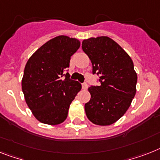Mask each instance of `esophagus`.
I'll return each mask as SVG.
<instances>
[{
	"label": "esophagus",
	"instance_id": "1",
	"mask_svg": "<svg viewBox=\"0 0 160 160\" xmlns=\"http://www.w3.org/2000/svg\"><path fill=\"white\" fill-rule=\"evenodd\" d=\"M82 88L83 90H87V89H88V84H87L86 82L82 83Z\"/></svg>",
	"mask_w": 160,
	"mask_h": 160
}]
</instances>
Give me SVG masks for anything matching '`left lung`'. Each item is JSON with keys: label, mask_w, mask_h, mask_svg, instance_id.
I'll return each instance as SVG.
<instances>
[{"label": "left lung", "mask_w": 160, "mask_h": 160, "mask_svg": "<svg viewBox=\"0 0 160 160\" xmlns=\"http://www.w3.org/2000/svg\"><path fill=\"white\" fill-rule=\"evenodd\" d=\"M82 48L101 82L88 88L91 99L85 104L87 117L94 124L111 125L126 113L135 96L137 75L133 62L117 42L105 36L83 40Z\"/></svg>", "instance_id": "8db88e82"}]
</instances>
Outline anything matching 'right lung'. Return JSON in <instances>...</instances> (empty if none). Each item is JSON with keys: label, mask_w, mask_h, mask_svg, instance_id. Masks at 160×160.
Wrapping results in <instances>:
<instances>
[{"label": "right lung", "mask_w": 160, "mask_h": 160, "mask_svg": "<svg viewBox=\"0 0 160 160\" xmlns=\"http://www.w3.org/2000/svg\"><path fill=\"white\" fill-rule=\"evenodd\" d=\"M79 47L76 38L58 36L42 45L28 60L22 90L28 106L39 122L57 125L67 118L69 105L82 85L64 71Z\"/></svg>", "instance_id": "1"}]
</instances>
